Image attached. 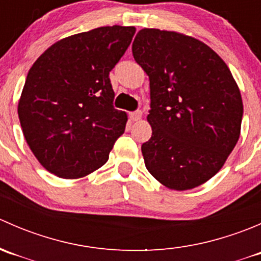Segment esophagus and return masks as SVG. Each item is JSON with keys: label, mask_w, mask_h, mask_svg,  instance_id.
<instances>
[{"label": "esophagus", "mask_w": 261, "mask_h": 261, "mask_svg": "<svg viewBox=\"0 0 261 261\" xmlns=\"http://www.w3.org/2000/svg\"><path fill=\"white\" fill-rule=\"evenodd\" d=\"M141 116H143V112H141V111H135V112H130L128 117H130L131 121H139L141 118Z\"/></svg>", "instance_id": "1"}]
</instances>
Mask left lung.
Segmentation results:
<instances>
[{
  "mask_svg": "<svg viewBox=\"0 0 261 261\" xmlns=\"http://www.w3.org/2000/svg\"><path fill=\"white\" fill-rule=\"evenodd\" d=\"M133 55L150 81L146 169L174 191L206 183L240 138L244 106L230 69L198 39L159 29L139 31Z\"/></svg>",
  "mask_w": 261,
  "mask_h": 261,
  "instance_id": "obj_1",
  "label": "left lung"
}]
</instances>
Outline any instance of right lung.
Listing matches in <instances>:
<instances>
[{
	"mask_svg": "<svg viewBox=\"0 0 261 261\" xmlns=\"http://www.w3.org/2000/svg\"><path fill=\"white\" fill-rule=\"evenodd\" d=\"M134 26H103L53 44L30 68L17 106L23 136L46 170L78 179L109 160L127 115L114 107L109 75Z\"/></svg>",
	"mask_w": 261,
	"mask_h": 261,
	"instance_id": "add662e5",
	"label": "right lung"
}]
</instances>
